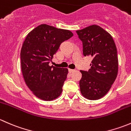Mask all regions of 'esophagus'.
I'll list each match as a JSON object with an SVG mask.
<instances>
[{
	"label": "esophagus",
	"mask_w": 131,
	"mask_h": 131,
	"mask_svg": "<svg viewBox=\"0 0 131 131\" xmlns=\"http://www.w3.org/2000/svg\"><path fill=\"white\" fill-rule=\"evenodd\" d=\"M68 71H69L70 73H72V72H73L74 71H75V70H73V69H68Z\"/></svg>",
	"instance_id": "34e87169"
}]
</instances>
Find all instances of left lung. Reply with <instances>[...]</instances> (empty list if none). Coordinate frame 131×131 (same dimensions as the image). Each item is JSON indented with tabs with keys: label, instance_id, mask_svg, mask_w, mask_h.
Listing matches in <instances>:
<instances>
[{
	"label": "left lung",
	"instance_id": "8db88e82",
	"mask_svg": "<svg viewBox=\"0 0 131 131\" xmlns=\"http://www.w3.org/2000/svg\"><path fill=\"white\" fill-rule=\"evenodd\" d=\"M82 42L83 54L92 58L89 70H80V92L84 97L96 100L110 89L118 73V58L115 43L110 34L93 25L76 31Z\"/></svg>",
	"mask_w": 131,
	"mask_h": 131
}]
</instances>
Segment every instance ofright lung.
Returning <instances> with one entry per match:
<instances>
[{"instance_id":"1","label":"right lung","mask_w":131,"mask_h":131,"mask_svg":"<svg viewBox=\"0 0 131 131\" xmlns=\"http://www.w3.org/2000/svg\"><path fill=\"white\" fill-rule=\"evenodd\" d=\"M73 36L70 30L40 25L26 36L21 50V70L29 89L37 97L51 101L60 96L67 68L49 66L61 43Z\"/></svg>"}]
</instances>
